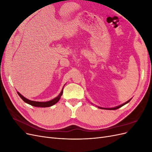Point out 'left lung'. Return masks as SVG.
<instances>
[{
    "label": "left lung",
    "instance_id": "obj_1",
    "mask_svg": "<svg viewBox=\"0 0 152 152\" xmlns=\"http://www.w3.org/2000/svg\"><path fill=\"white\" fill-rule=\"evenodd\" d=\"M131 101V99H129V101H127V102H126V103H124V104H121V105H119V106H118V107H114V108H101V107H98V108H102V109H106V110H117V109H118V108H121V107H122V106H124V104H127V103H129Z\"/></svg>",
    "mask_w": 152,
    "mask_h": 152
}]
</instances>
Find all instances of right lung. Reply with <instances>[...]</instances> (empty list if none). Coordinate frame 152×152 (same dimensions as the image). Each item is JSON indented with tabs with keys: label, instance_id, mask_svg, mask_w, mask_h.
Instances as JSON below:
<instances>
[{
	"label": "right lung",
	"instance_id": "add662e5",
	"mask_svg": "<svg viewBox=\"0 0 152 152\" xmlns=\"http://www.w3.org/2000/svg\"><path fill=\"white\" fill-rule=\"evenodd\" d=\"M63 90L61 91V92L60 93V94H59L58 95V97L55 98L54 99L50 100V101H49V102H34V101H31V100H29L28 99L25 98L24 96H23L20 93H18V92H17L18 95L20 96V97L24 101V102L26 103H28L31 106H34V107H42V108H44V107H50V106H53L54 105V104H56L58 101L59 100V99H60L61 95L63 94Z\"/></svg>",
	"mask_w": 152,
	"mask_h": 152
}]
</instances>
